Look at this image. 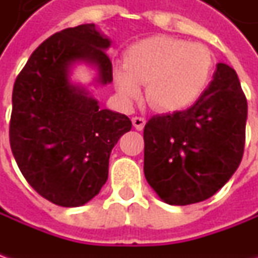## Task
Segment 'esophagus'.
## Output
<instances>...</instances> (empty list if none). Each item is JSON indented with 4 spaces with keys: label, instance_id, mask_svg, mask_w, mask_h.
<instances>
[{
    "label": "esophagus",
    "instance_id": "esophagus-1",
    "mask_svg": "<svg viewBox=\"0 0 258 258\" xmlns=\"http://www.w3.org/2000/svg\"><path fill=\"white\" fill-rule=\"evenodd\" d=\"M132 123H134L135 129L142 131L145 127V124H146V119L145 117H139V116H135V117H132Z\"/></svg>",
    "mask_w": 258,
    "mask_h": 258
}]
</instances>
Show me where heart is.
I'll list each match as a JSON object with an SVG mask.
<instances>
[{"instance_id": "1", "label": "heart", "mask_w": 258, "mask_h": 258, "mask_svg": "<svg viewBox=\"0 0 258 258\" xmlns=\"http://www.w3.org/2000/svg\"><path fill=\"white\" fill-rule=\"evenodd\" d=\"M214 72L213 53L203 44L171 35H152L132 44L124 66H114L116 93L131 103L142 93L161 112H179L194 104L207 90Z\"/></svg>"}]
</instances>
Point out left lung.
<instances>
[{"instance_id":"obj_1","label":"left lung","mask_w":258,"mask_h":258,"mask_svg":"<svg viewBox=\"0 0 258 258\" xmlns=\"http://www.w3.org/2000/svg\"><path fill=\"white\" fill-rule=\"evenodd\" d=\"M247 99L235 70L218 63L213 80L182 112L154 116L144 129L145 178L169 205L201 203L241 162Z\"/></svg>"}]
</instances>
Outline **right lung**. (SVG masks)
<instances>
[{
	"mask_svg": "<svg viewBox=\"0 0 258 258\" xmlns=\"http://www.w3.org/2000/svg\"><path fill=\"white\" fill-rule=\"evenodd\" d=\"M112 41L94 24L55 33L38 45L13 90L10 144L27 182L45 200L82 207L100 192L119 138L132 129L126 114L100 109L92 87L112 83L106 50ZM94 80H73L77 65Z\"/></svg>",
	"mask_w": 258,
	"mask_h": 258,
	"instance_id": "right-lung-1",
	"label": "right lung"
}]
</instances>
